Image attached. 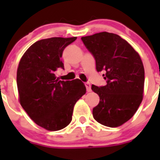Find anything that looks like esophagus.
Here are the masks:
<instances>
[{
    "mask_svg": "<svg viewBox=\"0 0 160 160\" xmlns=\"http://www.w3.org/2000/svg\"><path fill=\"white\" fill-rule=\"evenodd\" d=\"M85 86L87 88V92H90L91 91V88H90V82H85Z\"/></svg>",
    "mask_w": 160,
    "mask_h": 160,
    "instance_id": "34e87169",
    "label": "esophagus"
}]
</instances>
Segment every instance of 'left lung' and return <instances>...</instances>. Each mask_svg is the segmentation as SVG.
I'll list each match as a JSON object with an SVG mask.
<instances>
[{"mask_svg":"<svg viewBox=\"0 0 160 160\" xmlns=\"http://www.w3.org/2000/svg\"><path fill=\"white\" fill-rule=\"evenodd\" d=\"M82 41L95 59L98 72L105 70L103 87L92 85L100 98L93 109L98 122L117 128L128 122L142 102L144 67L134 48L118 35L102 32L82 37Z\"/></svg>","mask_w":160,"mask_h":160,"instance_id":"8db88e82","label":"left lung"}]
</instances>
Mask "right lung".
Returning a JSON list of instances; mask_svg holds the SVG:
<instances>
[{"label": "right lung", "instance_id": "1", "mask_svg": "<svg viewBox=\"0 0 160 160\" xmlns=\"http://www.w3.org/2000/svg\"><path fill=\"white\" fill-rule=\"evenodd\" d=\"M77 39L51 38L38 41L25 51L17 72L19 101L31 119L48 131L70 124L76 102L86 94L84 83L61 81L54 73L64 69L63 50Z\"/></svg>", "mask_w": 160, "mask_h": 160}]
</instances>
